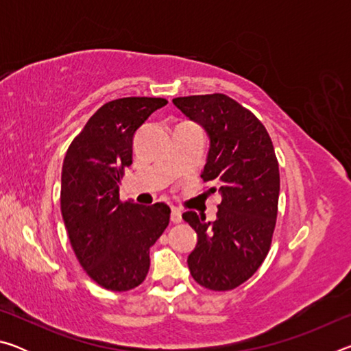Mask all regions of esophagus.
Returning <instances> with one entry per match:
<instances>
[{
    "instance_id": "obj_1",
    "label": "esophagus",
    "mask_w": 351,
    "mask_h": 351,
    "mask_svg": "<svg viewBox=\"0 0 351 351\" xmlns=\"http://www.w3.org/2000/svg\"><path fill=\"white\" fill-rule=\"evenodd\" d=\"M170 219L171 223H181L182 221V213L178 207H171V213H170Z\"/></svg>"
}]
</instances>
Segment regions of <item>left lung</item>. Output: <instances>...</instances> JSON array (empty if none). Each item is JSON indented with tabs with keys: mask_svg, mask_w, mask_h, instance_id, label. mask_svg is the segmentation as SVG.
<instances>
[{
	"mask_svg": "<svg viewBox=\"0 0 351 351\" xmlns=\"http://www.w3.org/2000/svg\"><path fill=\"white\" fill-rule=\"evenodd\" d=\"M173 104L210 138L203 170L209 193L221 195L215 221L182 213L198 235L187 258L201 287L229 291L251 278L269 252L276 229L280 173L263 123L221 93L176 97Z\"/></svg>",
	"mask_w": 351,
	"mask_h": 351,
	"instance_id": "left-lung-1",
	"label": "left lung"
}]
</instances>
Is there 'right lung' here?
<instances>
[{"mask_svg": "<svg viewBox=\"0 0 351 351\" xmlns=\"http://www.w3.org/2000/svg\"><path fill=\"white\" fill-rule=\"evenodd\" d=\"M161 97L106 102L75 136L62 169L60 206L71 246L82 268L110 291L145 280L150 247L170 221L164 203L139 206L119 198V182L133 162V136Z\"/></svg>", "mask_w": 351, "mask_h": 351, "instance_id": "add662e5", "label": "right lung"}]
</instances>
